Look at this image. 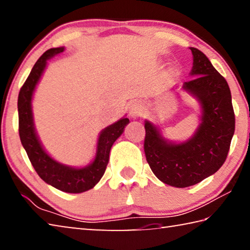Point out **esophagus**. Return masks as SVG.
Returning <instances> with one entry per match:
<instances>
[{
    "instance_id": "esophagus-1",
    "label": "esophagus",
    "mask_w": 250,
    "mask_h": 250,
    "mask_svg": "<svg viewBox=\"0 0 250 250\" xmlns=\"http://www.w3.org/2000/svg\"><path fill=\"white\" fill-rule=\"evenodd\" d=\"M143 112H145V104L141 101H134V103L130 104L129 116L132 119H138V118L142 117Z\"/></svg>"
}]
</instances>
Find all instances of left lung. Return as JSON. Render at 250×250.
I'll return each mask as SVG.
<instances>
[{
    "mask_svg": "<svg viewBox=\"0 0 250 250\" xmlns=\"http://www.w3.org/2000/svg\"><path fill=\"white\" fill-rule=\"evenodd\" d=\"M193 54V79L183 89L198 100L201 124L191 139L181 143L166 140L158 126L146 120L145 153L152 172L174 188L200 183L225 162L235 132V113L226 79L200 49Z\"/></svg>",
    "mask_w": 250,
    "mask_h": 250,
    "instance_id": "obj_1",
    "label": "left lung"
}]
</instances>
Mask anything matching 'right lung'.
Here are the masks:
<instances>
[{
	"mask_svg": "<svg viewBox=\"0 0 250 250\" xmlns=\"http://www.w3.org/2000/svg\"><path fill=\"white\" fill-rule=\"evenodd\" d=\"M62 52L64 47L46 50L34 65L26 82L21 88L18 100L19 133L28 159L42 180L59 191L83 193L94 188L104 174L111 146L124 132L125 126L129 124V119L121 118L119 121L101 131L97 143L95 160L89 166L80 168L71 167L50 158L41 145L40 139L36 134L33 120L32 99L36 84L39 83L47 65V61Z\"/></svg>",
	"mask_w": 250,
	"mask_h": 250,
	"instance_id": "1",
	"label": "right lung"
}]
</instances>
